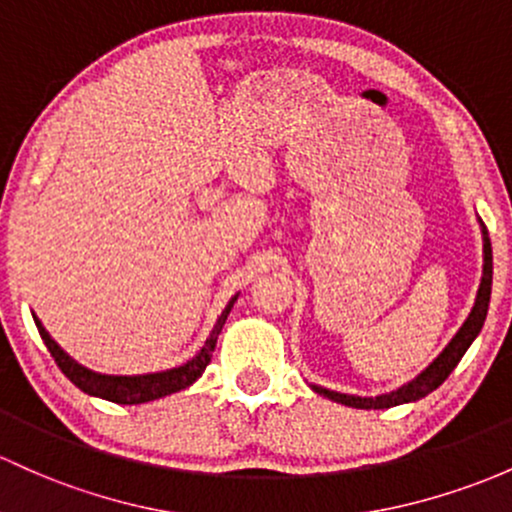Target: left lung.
Returning a JSON list of instances; mask_svg holds the SVG:
<instances>
[{
  "label": "left lung",
  "mask_w": 512,
  "mask_h": 512,
  "mask_svg": "<svg viewBox=\"0 0 512 512\" xmlns=\"http://www.w3.org/2000/svg\"><path fill=\"white\" fill-rule=\"evenodd\" d=\"M478 222H481V219H478ZM481 234H483V276H481V285H478L474 310L469 312V317H466V322L461 324L459 332L454 334L452 342L444 346L442 354H439L437 359H434L432 364L420 373V376L412 378V381L405 383V386L390 390V393L376 395V398L346 395L322 386H312V390L324 395V398L334 400V403L349 405V408L383 410V408H393V405L415 403V400L425 398V395H430L432 390L442 386V383L449 378V373H452L456 364L461 361V356L466 354V349H469L471 342L478 337V332H481L483 322H486V315H488V302H491V283H493V251H491V239H488V229L483 222H481Z\"/></svg>",
  "instance_id": "8db88e82"
}]
</instances>
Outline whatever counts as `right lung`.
<instances>
[{"instance_id": "obj_1", "label": "right lung", "mask_w": 512, "mask_h": 512, "mask_svg": "<svg viewBox=\"0 0 512 512\" xmlns=\"http://www.w3.org/2000/svg\"><path fill=\"white\" fill-rule=\"evenodd\" d=\"M236 298H239V295H234V298L229 300V305L224 307V312L219 315L217 324H214L210 339H207L205 346L192 356L188 364L178 368H168V371L144 373V376H107V373L90 371V368H85L75 359H70V356L60 349L56 339H51V334L46 332V327L38 322V317H34V322L38 327V334H41L43 344L48 346V351H51V356L56 359L60 371H63L65 376H68L70 381L82 390V393L97 395V398L112 400V403H119V405H139V403H148V400L166 398V395L178 393V390H185L188 386H192L202 373H205V368L212 359L214 346H217L219 332H222L224 322H227Z\"/></svg>"}]
</instances>
